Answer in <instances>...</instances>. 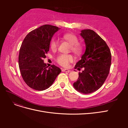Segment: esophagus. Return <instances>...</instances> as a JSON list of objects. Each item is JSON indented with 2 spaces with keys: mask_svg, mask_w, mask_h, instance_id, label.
Masks as SVG:
<instances>
[{
  "mask_svg": "<svg viewBox=\"0 0 128 128\" xmlns=\"http://www.w3.org/2000/svg\"><path fill=\"white\" fill-rule=\"evenodd\" d=\"M62 71L64 72H70V70H68V69H62Z\"/></svg>",
  "mask_w": 128,
  "mask_h": 128,
  "instance_id": "34e87169",
  "label": "esophagus"
}]
</instances>
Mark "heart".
Returning <instances> with one entry per match:
<instances>
[{
  "label": "heart",
  "instance_id": "heart-1",
  "mask_svg": "<svg viewBox=\"0 0 128 128\" xmlns=\"http://www.w3.org/2000/svg\"><path fill=\"white\" fill-rule=\"evenodd\" d=\"M63 40L67 42L70 45V50L76 55L80 56L82 53L83 51V46L80 43L78 42V39L74 34L66 33L63 34ZM58 45V40L55 38H53L50 42V48L53 51L56 50ZM74 58L72 54H61L56 58L57 62L62 66L67 67L69 64L73 62Z\"/></svg>",
  "mask_w": 128,
  "mask_h": 128
}]
</instances>
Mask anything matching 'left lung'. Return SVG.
I'll return each mask as SVG.
<instances>
[{"label":"left lung","instance_id":"left-lung-1","mask_svg":"<svg viewBox=\"0 0 128 128\" xmlns=\"http://www.w3.org/2000/svg\"><path fill=\"white\" fill-rule=\"evenodd\" d=\"M80 35L84 40L86 49L75 69L83 68L84 70L79 72L73 86L80 93L88 94L98 90L106 80L112 56L106 42L94 30H83Z\"/></svg>","mask_w":128,"mask_h":128}]
</instances>
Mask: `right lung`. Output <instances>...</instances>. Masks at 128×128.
<instances>
[{
  "mask_svg": "<svg viewBox=\"0 0 128 128\" xmlns=\"http://www.w3.org/2000/svg\"><path fill=\"white\" fill-rule=\"evenodd\" d=\"M59 29L49 24L42 26L27 34L21 44L19 68L25 83L34 90L43 91L48 88L61 72L54 64L48 68L43 60L49 51L53 34Z\"/></svg>",
  "mask_w": 128,
  "mask_h": 128,
  "instance_id": "1",
  "label": "right lung"
}]
</instances>
